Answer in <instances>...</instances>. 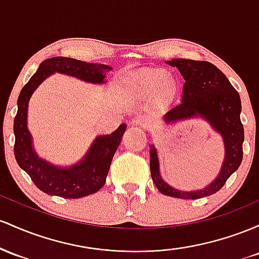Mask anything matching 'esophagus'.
I'll list each match as a JSON object with an SVG mask.
<instances>
[{
  "instance_id": "obj_1",
  "label": "esophagus",
  "mask_w": 259,
  "mask_h": 259,
  "mask_svg": "<svg viewBox=\"0 0 259 259\" xmlns=\"http://www.w3.org/2000/svg\"><path fill=\"white\" fill-rule=\"evenodd\" d=\"M131 123L133 124V126H141V127H144L145 124H147V122H145L144 117H142V116H137V117H135L132 120Z\"/></svg>"
}]
</instances>
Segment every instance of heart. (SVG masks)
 <instances>
[{"label":"heart","instance_id":"b5f03b06","mask_svg":"<svg viewBox=\"0 0 259 259\" xmlns=\"http://www.w3.org/2000/svg\"><path fill=\"white\" fill-rule=\"evenodd\" d=\"M164 80H165L164 74L159 73V72H155V73H149V74H147V75H145V77H144V83H145V85L149 87V88H152V89L156 88V87H159V85H161V84L164 83ZM164 91L166 92L167 94H170V93H172V91H174L172 84H171V83H166V84H165Z\"/></svg>","mask_w":259,"mask_h":259}]
</instances>
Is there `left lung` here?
I'll return each instance as SVG.
<instances>
[{"mask_svg":"<svg viewBox=\"0 0 259 259\" xmlns=\"http://www.w3.org/2000/svg\"><path fill=\"white\" fill-rule=\"evenodd\" d=\"M167 63L179 68L185 78V84L182 100L165 115L164 120L170 123L196 115L204 117L223 136L225 160L219 176L208 187L193 192H184L170 187L161 180L159 175L158 154L152 144L149 145L150 174L156 188L165 196L182 199L202 198L218 192L242 161L245 132L240 118L241 99L225 74L213 63L185 59L171 60Z\"/></svg>","mask_w":259,"mask_h":259,"instance_id":"left-lung-1","label":"left lung"}]
</instances>
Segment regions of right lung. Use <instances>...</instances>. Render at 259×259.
Instances as JSON below:
<instances>
[{"label": "right lung", "instance_id": "add662e5", "mask_svg": "<svg viewBox=\"0 0 259 259\" xmlns=\"http://www.w3.org/2000/svg\"><path fill=\"white\" fill-rule=\"evenodd\" d=\"M109 69L111 67L87 63L71 57H51L40 63L36 73L23 87L18 97V111L14 117V156L34 185L46 194L62 198H80L98 192L105 185L110 165L126 131V124H121L111 135L100 136L95 139L79 164L61 168L41 160L34 153L30 133L27 128L29 99L39 84L54 72L74 75L87 82L103 83L105 78L104 72Z\"/></svg>", "mask_w": 259, "mask_h": 259}]
</instances>
